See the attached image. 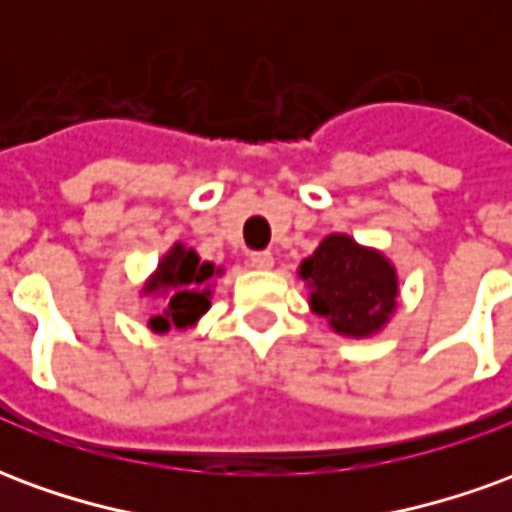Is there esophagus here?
<instances>
[{"mask_svg": "<svg viewBox=\"0 0 512 512\" xmlns=\"http://www.w3.org/2000/svg\"><path fill=\"white\" fill-rule=\"evenodd\" d=\"M249 263H252V268H257V271H268V268H274V255H271V252H252V255H249Z\"/></svg>", "mask_w": 512, "mask_h": 512, "instance_id": "34e87169", "label": "esophagus"}]
</instances>
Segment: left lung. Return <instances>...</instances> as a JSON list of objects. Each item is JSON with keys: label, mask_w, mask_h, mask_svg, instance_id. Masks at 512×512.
Returning a JSON list of instances; mask_svg holds the SVG:
<instances>
[{"label": "left lung", "mask_w": 512, "mask_h": 512, "mask_svg": "<svg viewBox=\"0 0 512 512\" xmlns=\"http://www.w3.org/2000/svg\"><path fill=\"white\" fill-rule=\"evenodd\" d=\"M299 279L310 290V310L343 337L370 340L395 318L400 296L395 263L354 235H326L299 263Z\"/></svg>", "instance_id": "left-lung-1"}]
</instances>
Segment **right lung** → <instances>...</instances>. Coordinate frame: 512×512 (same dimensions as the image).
I'll use <instances>...</instances> for the list:
<instances>
[{
  "label": "right lung",
  "mask_w": 512,
  "mask_h": 512,
  "mask_svg": "<svg viewBox=\"0 0 512 512\" xmlns=\"http://www.w3.org/2000/svg\"><path fill=\"white\" fill-rule=\"evenodd\" d=\"M222 274V266H213L191 246L175 241L139 290V296L161 301V310L147 321L150 332L167 334L169 329L197 326L202 315L211 310L213 288Z\"/></svg>",
  "instance_id": "add662e5"
}]
</instances>
